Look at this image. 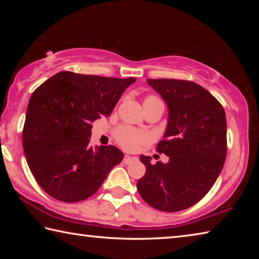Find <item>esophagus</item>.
<instances>
[{"label":"esophagus","instance_id":"obj_1","mask_svg":"<svg viewBox=\"0 0 259 259\" xmlns=\"http://www.w3.org/2000/svg\"><path fill=\"white\" fill-rule=\"evenodd\" d=\"M136 160V157L135 156H130V155H124V157H123V162L125 164H129V163H131V162H134Z\"/></svg>","mask_w":259,"mask_h":259}]
</instances>
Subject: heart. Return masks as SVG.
<instances>
[{
	"label": "heart",
	"mask_w": 259,
	"mask_h": 259,
	"mask_svg": "<svg viewBox=\"0 0 259 259\" xmlns=\"http://www.w3.org/2000/svg\"><path fill=\"white\" fill-rule=\"evenodd\" d=\"M148 99H157V98L153 97V96H150V97H147L145 100H148ZM115 138L117 140V143H119L122 147L125 148V150L135 151L137 150L140 145H143V144H145L147 142L148 136L146 133H144V131L136 130V129L130 128V126L123 125V126H120V128L116 130Z\"/></svg>",
	"instance_id": "heart-1"
}]
</instances>
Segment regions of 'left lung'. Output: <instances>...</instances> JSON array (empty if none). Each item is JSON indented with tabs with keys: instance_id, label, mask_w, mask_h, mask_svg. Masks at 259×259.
Wrapping results in <instances>:
<instances>
[{
	"instance_id": "8db88e82",
	"label": "left lung",
	"mask_w": 259,
	"mask_h": 259,
	"mask_svg": "<svg viewBox=\"0 0 259 259\" xmlns=\"http://www.w3.org/2000/svg\"><path fill=\"white\" fill-rule=\"evenodd\" d=\"M168 106V124L157 151L166 163H151L142 155L146 172L137 183L151 207L176 212L194 205L210 191L226 159V115L221 103L198 83L174 78H147Z\"/></svg>"
}]
</instances>
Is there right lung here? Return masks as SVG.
<instances>
[{"label":"right lung","instance_id":"add662e5","mask_svg":"<svg viewBox=\"0 0 259 259\" xmlns=\"http://www.w3.org/2000/svg\"><path fill=\"white\" fill-rule=\"evenodd\" d=\"M135 81L65 71L34 91L23 146L35 181L52 198L68 203L90 198L123 159V153L113 145H89L91 123L111 115Z\"/></svg>","mask_w":259,"mask_h":259}]
</instances>
